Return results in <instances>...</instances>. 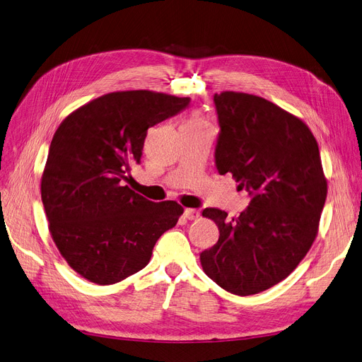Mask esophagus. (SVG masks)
I'll list each match as a JSON object with an SVG mask.
<instances>
[{"mask_svg": "<svg viewBox=\"0 0 362 362\" xmlns=\"http://www.w3.org/2000/svg\"><path fill=\"white\" fill-rule=\"evenodd\" d=\"M184 216L187 219H197L200 216V212L197 209H184Z\"/></svg>", "mask_w": 362, "mask_h": 362, "instance_id": "obj_1", "label": "esophagus"}]
</instances>
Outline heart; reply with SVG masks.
I'll return each mask as SVG.
<instances>
[{
    "mask_svg": "<svg viewBox=\"0 0 362 362\" xmlns=\"http://www.w3.org/2000/svg\"><path fill=\"white\" fill-rule=\"evenodd\" d=\"M200 124H204V122H203V120H202L200 117H194V119H192L190 122H188L187 125H200Z\"/></svg>",
    "mask_w": 362,
    "mask_h": 362,
    "instance_id": "b5f03b06",
    "label": "heart"
}]
</instances>
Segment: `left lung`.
<instances>
[{
    "label": "left lung",
    "instance_id": "left-lung-1",
    "mask_svg": "<svg viewBox=\"0 0 362 362\" xmlns=\"http://www.w3.org/2000/svg\"><path fill=\"white\" fill-rule=\"evenodd\" d=\"M218 116L215 166L231 174L249 206L238 218L206 208L219 228L200 253L203 271L238 296L284 280L311 249L327 197L315 136L296 116L245 93L214 95Z\"/></svg>",
    "mask_w": 362,
    "mask_h": 362
}]
</instances>
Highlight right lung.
I'll use <instances>...</instances> for the list:
<instances>
[{
    "mask_svg": "<svg viewBox=\"0 0 362 362\" xmlns=\"http://www.w3.org/2000/svg\"><path fill=\"white\" fill-rule=\"evenodd\" d=\"M188 97L146 90L101 95L69 115L51 141L41 181L49 231L62 256L97 284L143 269L182 208L127 185L141 163L147 129L182 112Z\"/></svg>",
    "mask_w": 362,
    "mask_h": 362,
    "instance_id": "right-lung-1",
    "label": "right lung"
}]
</instances>
